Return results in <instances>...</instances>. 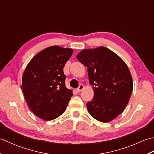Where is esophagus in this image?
Listing matches in <instances>:
<instances>
[{
	"label": "esophagus",
	"instance_id": "esophagus-1",
	"mask_svg": "<svg viewBox=\"0 0 154 154\" xmlns=\"http://www.w3.org/2000/svg\"><path fill=\"white\" fill-rule=\"evenodd\" d=\"M84 88V86L83 84H80V85L79 86V87L78 88L77 90H78V92H81V91Z\"/></svg>",
	"mask_w": 154,
	"mask_h": 154
}]
</instances>
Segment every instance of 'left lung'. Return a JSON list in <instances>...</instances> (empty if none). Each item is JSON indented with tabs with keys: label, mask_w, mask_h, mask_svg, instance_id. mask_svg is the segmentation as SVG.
<instances>
[{
	"label": "left lung",
	"mask_w": 154,
	"mask_h": 154,
	"mask_svg": "<svg viewBox=\"0 0 154 154\" xmlns=\"http://www.w3.org/2000/svg\"><path fill=\"white\" fill-rule=\"evenodd\" d=\"M77 59L88 68L93 85V99L86 103L89 114L102 122H110L124 111L133 90V80L126 64L103 46L83 50Z\"/></svg>",
	"instance_id": "1"
}]
</instances>
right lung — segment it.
I'll return each mask as SVG.
<instances>
[{
    "mask_svg": "<svg viewBox=\"0 0 154 154\" xmlns=\"http://www.w3.org/2000/svg\"><path fill=\"white\" fill-rule=\"evenodd\" d=\"M72 53V48L48 47L34 56L24 72V98L34 114L44 120H52L63 114L73 95L65 86L63 71Z\"/></svg>",
    "mask_w": 154,
    "mask_h": 154,
    "instance_id": "add662e5",
    "label": "right lung"
}]
</instances>
